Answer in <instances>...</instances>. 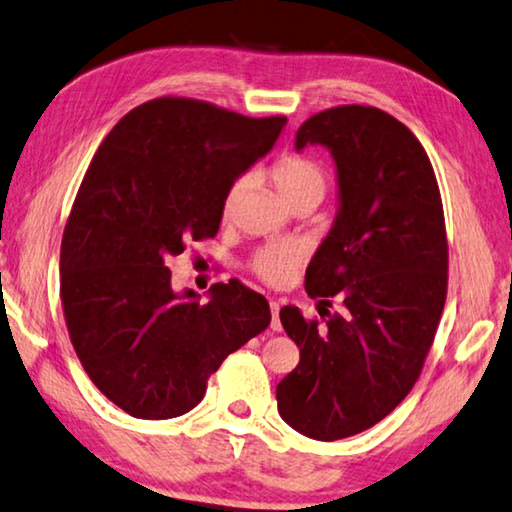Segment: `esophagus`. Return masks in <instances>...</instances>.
I'll return each mask as SVG.
<instances>
[{
  "instance_id": "esophagus-1",
  "label": "esophagus",
  "mask_w": 512,
  "mask_h": 512,
  "mask_svg": "<svg viewBox=\"0 0 512 512\" xmlns=\"http://www.w3.org/2000/svg\"><path fill=\"white\" fill-rule=\"evenodd\" d=\"M279 309H281V306H279V302H270V311H272V329H274V332H281V320H279Z\"/></svg>"
}]
</instances>
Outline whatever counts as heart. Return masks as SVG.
<instances>
[{
  "label": "heart",
  "instance_id": "b5f03b06",
  "mask_svg": "<svg viewBox=\"0 0 512 512\" xmlns=\"http://www.w3.org/2000/svg\"><path fill=\"white\" fill-rule=\"evenodd\" d=\"M270 178L277 190L281 192L283 199L288 203L311 199L320 201L327 190V176L325 169L320 167L316 160L304 155H290L283 157L270 169ZM240 183H235L224 196V215H229L233 210V203L240 194ZM297 263H300V251L293 245H270L258 251L251 261V270L256 272V277H261L270 286H281L290 279V274L295 272Z\"/></svg>",
  "mask_w": 512,
  "mask_h": 512
}]
</instances>
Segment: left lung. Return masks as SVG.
<instances>
[{
  "mask_svg": "<svg viewBox=\"0 0 512 512\" xmlns=\"http://www.w3.org/2000/svg\"><path fill=\"white\" fill-rule=\"evenodd\" d=\"M309 144L334 157L338 212L304 286L343 311L325 327L297 306L279 311L300 364L277 405L290 428L334 442L382 421L419 380L446 302L448 245L435 171L407 125L343 105L300 125L295 148Z\"/></svg>",
  "mask_w": 512,
  "mask_h": 512,
  "instance_id": "1",
  "label": "left lung"
}]
</instances>
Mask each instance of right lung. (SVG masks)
<instances>
[{"label":"right lung","instance_id":"add662e5","mask_svg":"<svg viewBox=\"0 0 512 512\" xmlns=\"http://www.w3.org/2000/svg\"><path fill=\"white\" fill-rule=\"evenodd\" d=\"M283 125L157 98L93 155L61 240V304L86 375L135 419L190 412L222 361L270 325V304L240 281L215 283L208 304L176 293L167 261L217 235L226 192Z\"/></svg>","mask_w":512,"mask_h":512}]
</instances>
